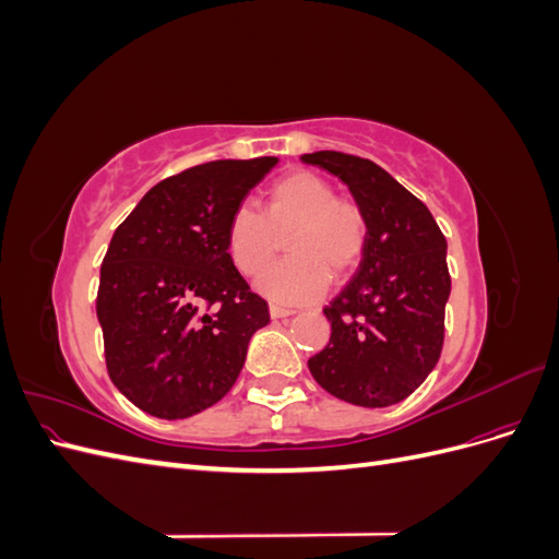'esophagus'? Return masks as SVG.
<instances>
[{"label":"esophagus","instance_id":"esophagus-1","mask_svg":"<svg viewBox=\"0 0 559 559\" xmlns=\"http://www.w3.org/2000/svg\"><path fill=\"white\" fill-rule=\"evenodd\" d=\"M294 310L289 308H282V306H270V317L273 319H284V317H292Z\"/></svg>","mask_w":559,"mask_h":559}]
</instances>
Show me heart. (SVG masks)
Instances as JSON below:
<instances>
[{
  "label": "heart",
  "mask_w": 559,
  "mask_h": 559,
  "mask_svg": "<svg viewBox=\"0 0 559 559\" xmlns=\"http://www.w3.org/2000/svg\"><path fill=\"white\" fill-rule=\"evenodd\" d=\"M289 259L270 267L259 289L280 302H310L326 292L329 280L352 273L366 249V216L335 186L314 173H292L270 186L263 212L251 205L233 210L226 249L242 275L251 277L277 257V235L289 233Z\"/></svg>",
  "instance_id": "b5f03b06"
}]
</instances>
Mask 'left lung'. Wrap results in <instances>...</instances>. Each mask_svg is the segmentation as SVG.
<instances>
[{"instance_id":"obj_1","label":"left lung","mask_w":559,"mask_h":559,"mask_svg":"<svg viewBox=\"0 0 559 559\" xmlns=\"http://www.w3.org/2000/svg\"><path fill=\"white\" fill-rule=\"evenodd\" d=\"M302 163L347 183L366 216L357 275L324 308L331 341L308 361L335 399L384 408L427 380L443 349L448 242L421 200L373 160L314 151Z\"/></svg>"}]
</instances>
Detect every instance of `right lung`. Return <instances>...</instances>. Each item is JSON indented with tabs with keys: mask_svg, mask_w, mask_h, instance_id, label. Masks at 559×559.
Wrapping results in <instances>:
<instances>
[{
	"mask_svg": "<svg viewBox=\"0 0 559 559\" xmlns=\"http://www.w3.org/2000/svg\"><path fill=\"white\" fill-rule=\"evenodd\" d=\"M277 163L195 165L156 183L116 228L99 267L97 319L109 378L140 411L191 417L238 380L270 314L230 261L226 226Z\"/></svg>",
	"mask_w": 559,
	"mask_h": 559,
	"instance_id": "right-lung-1",
	"label": "right lung"
}]
</instances>
